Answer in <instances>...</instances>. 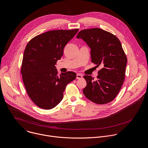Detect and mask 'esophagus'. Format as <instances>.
I'll list each match as a JSON object with an SVG mask.
<instances>
[{
	"mask_svg": "<svg viewBox=\"0 0 148 148\" xmlns=\"http://www.w3.org/2000/svg\"><path fill=\"white\" fill-rule=\"evenodd\" d=\"M82 78V75L81 74H77V76H76V78L77 79H81Z\"/></svg>",
	"mask_w": 148,
	"mask_h": 148,
	"instance_id": "1",
	"label": "esophagus"
}]
</instances>
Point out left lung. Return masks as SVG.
Listing matches in <instances>:
<instances>
[{
  "mask_svg": "<svg viewBox=\"0 0 148 148\" xmlns=\"http://www.w3.org/2000/svg\"><path fill=\"white\" fill-rule=\"evenodd\" d=\"M90 48L92 62L102 69L97 79L84 75L86 86L83 93L90 101L99 105L112 102L119 93L125 79L127 58L120 40L114 35L99 28L81 30L77 36Z\"/></svg>",
  "mask_w": 148,
  "mask_h": 148,
  "instance_id": "left-lung-1",
  "label": "left lung"
}]
</instances>
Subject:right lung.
<instances>
[{"mask_svg":"<svg viewBox=\"0 0 148 148\" xmlns=\"http://www.w3.org/2000/svg\"><path fill=\"white\" fill-rule=\"evenodd\" d=\"M78 29L53 30L31 39L25 49L21 68L23 81L32 101L49 110L63 99L66 85L76 78L73 71L58 75L55 64L63 55L67 42Z\"/></svg>","mask_w":148,"mask_h":148,"instance_id":"right-lung-1","label":"right lung"}]
</instances>
